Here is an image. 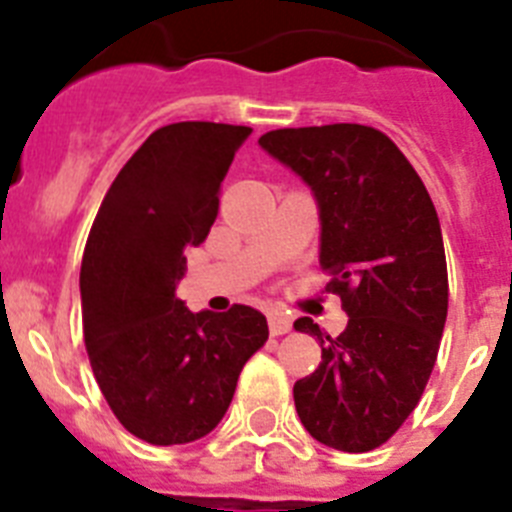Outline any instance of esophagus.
Returning <instances> with one entry per match:
<instances>
[{"instance_id": "1", "label": "esophagus", "mask_w": 512, "mask_h": 512, "mask_svg": "<svg viewBox=\"0 0 512 512\" xmlns=\"http://www.w3.org/2000/svg\"><path fill=\"white\" fill-rule=\"evenodd\" d=\"M292 330V320L284 312H271L269 315V333L271 336H284Z\"/></svg>"}]
</instances>
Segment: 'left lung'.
I'll use <instances>...</instances> for the list:
<instances>
[{
  "label": "left lung",
  "instance_id": "left-lung-1",
  "mask_svg": "<svg viewBox=\"0 0 512 512\" xmlns=\"http://www.w3.org/2000/svg\"><path fill=\"white\" fill-rule=\"evenodd\" d=\"M259 143L315 192L325 289L348 315L336 338L295 320L323 348L295 384L297 415L330 449L364 454L408 420L436 364L449 310L436 207L405 153L369 125L282 128Z\"/></svg>",
  "mask_w": 512,
  "mask_h": 512
}]
</instances>
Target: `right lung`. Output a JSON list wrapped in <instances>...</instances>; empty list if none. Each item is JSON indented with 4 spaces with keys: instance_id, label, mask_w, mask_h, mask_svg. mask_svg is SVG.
Returning <instances> with one entry per match:
<instances>
[{
    "instance_id": "right-lung-1",
    "label": "right lung",
    "mask_w": 512,
    "mask_h": 512,
    "mask_svg": "<svg viewBox=\"0 0 512 512\" xmlns=\"http://www.w3.org/2000/svg\"><path fill=\"white\" fill-rule=\"evenodd\" d=\"M246 125L171 122L146 138L104 194L81 259L89 364L125 431L153 446L207 436L241 369L269 338L259 310L189 312L176 297Z\"/></svg>"
}]
</instances>
